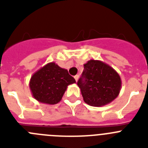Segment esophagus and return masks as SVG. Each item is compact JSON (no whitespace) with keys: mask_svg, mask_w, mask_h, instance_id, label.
Segmentation results:
<instances>
[{"mask_svg":"<svg viewBox=\"0 0 148 148\" xmlns=\"http://www.w3.org/2000/svg\"><path fill=\"white\" fill-rule=\"evenodd\" d=\"M78 78H79V75H75V76H74V78H75L76 82H78Z\"/></svg>","mask_w":148,"mask_h":148,"instance_id":"obj_1","label":"esophagus"}]
</instances>
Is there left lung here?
I'll return each instance as SVG.
<instances>
[{
    "instance_id": "8db88e82",
    "label": "left lung",
    "mask_w": 148,
    "mask_h": 148,
    "mask_svg": "<svg viewBox=\"0 0 148 148\" xmlns=\"http://www.w3.org/2000/svg\"><path fill=\"white\" fill-rule=\"evenodd\" d=\"M78 84L84 102L93 107H101L117 98L121 88L119 73L108 64L90 60L84 64Z\"/></svg>"
}]
</instances>
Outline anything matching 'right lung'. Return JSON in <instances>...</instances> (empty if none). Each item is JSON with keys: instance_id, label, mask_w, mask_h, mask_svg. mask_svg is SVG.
Here are the masks:
<instances>
[{"instance_id": "add662e5", "label": "right lung", "mask_w": 148, "mask_h": 148, "mask_svg": "<svg viewBox=\"0 0 148 148\" xmlns=\"http://www.w3.org/2000/svg\"><path fill=\"white\" fill-rule=\"evenodd\" d=\"M74 83L75 78L67 70L50 62L32 75L29 89L32 96L40 103L56 104L61 100L68 86Z\"/></svg>"}]
</instances>
